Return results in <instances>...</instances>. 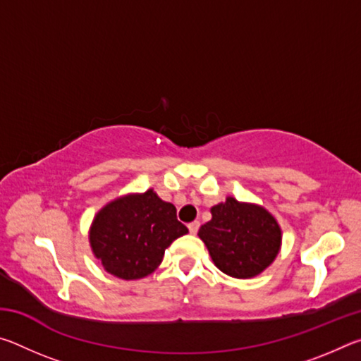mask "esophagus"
Returning <instances> with one entry per match:
<instances>
[{"label":"esophagus","mask_w":361,"mask_h":361,"mask_svg":"<svg viewBox=\"0 0 361 361\" xmlns=\"http://www.w3.org/2000/svg\"><path fill=\"white\" fill-rule=\"evenodd\" d=\"M199 226H200V223H199V221H192V223H189V224H188V229H189V232H191V234L194 235V234H197Z\"/></svg>","instance_id":"1"}]
</instances>
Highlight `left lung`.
<instances>
[{
    "label": "left lung",
    "mask_w": 361,
    "mask_h": 361,
    "mask_svg": "<svg viewBox=\"0 0 361 361\" xmlns=\"http://www.w3.org/2000/svg\"><path fill=\"white\" fill-rule=\"evenodd\" d=\"M210 212L212 219L200 226L197 235L226 276L253 279L276 261L282 228L267 209L228 195Z\"/></svg>",
    "instance_id": "1"
}]
</instances>
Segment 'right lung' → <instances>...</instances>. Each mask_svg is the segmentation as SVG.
Listing matches in <instances>:
<instances>
[{
    "instance_id": "right-lung-1",
    "label": "right lung",
    "mask_w": 361,
    "mask_h": 361,
    "mask_svg": "<svg viewBox=\"0 0 361 361\" xmlns=\"http://www.w3.org/2000/svg\"><path fill=\"white\" fill-rule=\"evenodd\" d=\"M185 234L188 228L176 219L175 205L148 189L103 205L90 224L89 243L108 274L138 280L154 272L166 250Z\"/></svg>"
}]
</instances>
